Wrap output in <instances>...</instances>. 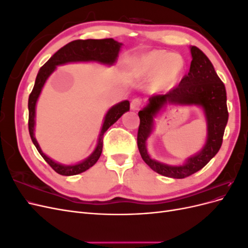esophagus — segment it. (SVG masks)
I'll use <instances>...</instances> for the list:
<instances>
[{
    "mask_svg": "<svg viewBox=\"0 0 248 248\" xmlns=\"http://www.w3.org/2000/svg\"><path fill=\"white\" fill-rule=\"evenodd\" d=\"M140 104H141V100L140 98H134L130 103V108L133 110H139L140 108Z\"/></svg>",
    "mask_w": 248,
    "mask_h": 248,
    "instance_id": "34e87169",
    "label": "esophagus"
}]
</instances>
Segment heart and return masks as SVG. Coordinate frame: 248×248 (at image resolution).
Segmentation results:
<instances>
[{"instance_id":"b5f03b06","label":"heart","mask_w":248,"mask_h":248,"mask_svg":"<svg viewBox=\"0 0 248 248\" xmlns=\"http://www.w3.org/2000/svg\"><path fill=\"white\" fill-rule=\"evenodd\" d=\"M140 63L149 72H161L163 78L177 77L183 69V61L179 56L159 50L149 52L140 60Z\"/></svg>"}]
</instances>
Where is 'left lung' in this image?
I'll list each match as a JSON object with an SVG mask.
<instances>
[{
	"label": "left lung",
	"mask_w": 248,
	"mask_h": 248,
	"mask_svg": "<svg viewBox=\"0 0 248 248\" xmlns=\"http://www.w3.org/2000/svg\"><path fill=\"white\" fill-rule=\"evenodd\" d=\"M192 61L188 74L166 94H154L149 103L139 111L140 126L138 147L142 160L158 174L183 179L202 170L219 151L228 123L227 92L208 57L197 46H190ZM168 104L198 105L204 110L207 121V140L197 155L187 159L183 166H169L152 160L146 151V140L154 128V118Z\"/></svg>",
	"instance_id": "left-lung-1"
}]
</instances>
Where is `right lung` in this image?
<instances>
[{"label":"right lung","mask_w":248,"mask_h":248,"mask_svg":"<svg viewBox=\"0 0 248 248\" xmlns=\"http://www.w3.org/2000/svg\"><path fill=\"white\" fill-rule=\"evenodd\" d=\"M122 43H120L112 38L108 39H87V40H74L66 44L65 46L60 48L56 54L52 56L48 61L44 64L35 80V85L31 94L29 96V132L30 137L32 139L33 144L36 149L38 150L40 155L43 157L51 169L56 170L58 174L62 176H73L80 174V172L89 170L97 162L102 152L103 145V134L109 127L121 118L124 112L129 110V101L124 100L119 102L116 106L111 107L101 127V131L99 134L98 142L93 153L88 158L82 160L77 164H62L52 160L42 152L38 141L36 140L34 136L35 130V112H36V103L39 98V95L42 91V88L46 84V79L50 74L56 70V67L59 65H64L71 62H98L104 65H112L116 61L119 55L120 48Z\"/></svg>","instance_id":"1"}]
</instances>
